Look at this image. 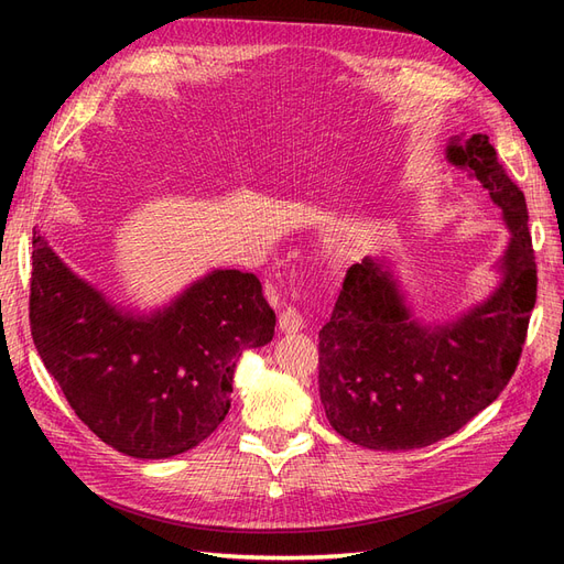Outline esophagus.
Masks as SVG:
<instances>
[{"instance_id": "34e87169", "label": "esophagus", "mask_w": 564, "mask_h": 564, "mask_svg": "<svg viewBox=\"0 0 564 564\" xmlns=\"http://www.w3.org/2000/svg\"><path fill=\"white\" fill-rule=\"evenodd\" d=\"M278 327H280V332H284V334H294V332L303 329V315H301L296 308H286V311L280 313Z\"/></svg>"}]
</instances>
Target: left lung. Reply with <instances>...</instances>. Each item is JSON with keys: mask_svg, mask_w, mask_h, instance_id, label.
<instances>
[{"mask_svg": "<svg viewBox=\"0 0 564 564\" xmlns=\"http://www.w3.org/2000/svg\"><path fill=\"white\" fill-rule=\"evenodd\" d=\"M445 155L501 209L510 237L494 265L499 282L466 311L421 319L388 259L348 268L319 332V400L332 429L367 449L429 447L480 414L513 377L536 303L527 202L489 135H454Z\"/></svg>", "mask_w": 564, "mask_h": 564, "instance_id": "obj_1", "label": "left lung"}]
</instances>
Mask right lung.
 I'll use <instances>...</instances> for the list:
<instances>
[{"label":"right lung","mask_w":564,"mask_h":564,"mask_svg":"<svg viewBox=\"0 0 564 564\" xmlns=\"http://www.w3.org/2000/svg\"><path fill=\"white\" fill-rule=\"evenodd\" d=\"M32 340L89 429L133 458L207 440L230 409L237 360L275 334L251 272L212 270L152 311L112 301L32 232Z\"/></svg>","instance_id":"right-lung-1"}]
</instances>
